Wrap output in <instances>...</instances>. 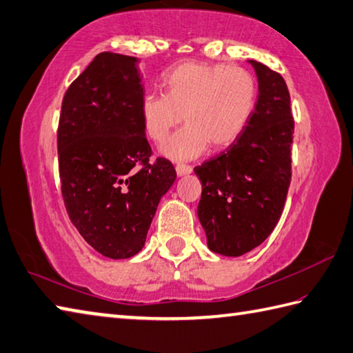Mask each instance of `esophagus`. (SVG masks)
Wrapping results in <instances>:
<instances>
[{
    "label": "esophagus",
    "mask_w": 353,
    "mask_h": 353,
    "mask_svg": "<svg viewBox=\"0 0 353 353\" xmlns=\"http://www.w3.org/2000/svg\"><path fill=\"white\" fill-rule=\"evenodd\" d=\"M176 172H177V176H179V177H182V176H188V174H191V172H192V168L190 167V165L177 163V165H176Z\"/></svg>",
    "instance_id": "1"
}]
</instances>
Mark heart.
Instances as JSON below:
<instances>
[{"instance_id":"b5f03b06","label":"heart","mask_w":353,"mask_h":353,"mask_svg":"<svg viewBox=\"0 0 353 353\" xmlns=\"http://www.w3.org/2000/svg\"><path fill=\"white\" fill-rule=\"evenodd\" d=\"M162 93H145L139 114L145 136L163 143L183 116L188 122L163 145L171 161H191L212 143H236L250 125L259 98L255 76L243 67L182 62L163 74Z\"/></svg>"}]
</instances>
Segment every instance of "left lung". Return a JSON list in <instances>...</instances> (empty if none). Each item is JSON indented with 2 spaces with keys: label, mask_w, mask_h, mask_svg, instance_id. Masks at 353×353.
Listing matches in <instances>:
<instances>
[{
  "label": "left lung",
  "mask_w": 353,
  "mask_h": 353,
  "mask_svg": "<svg viewBox=\"0 0 353 353\" xmlns=\"http://www.w3.org/2000/svg\"><path fill=\"white\" fill-rule=\"evenodd\" d=\"M248 62L259 81L250 125L226 151L194 168L202 183L197 216L206 243L226 257L263 243L279 223L291 185L294 117L288 85L261 62Z\"/></svg>",
  "instance_id": "obj_1"
}]
</instances>
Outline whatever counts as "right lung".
<instances>
[{"mask_svg":"<svg viewBox=\"0 0 353 353\" xmlns=\"http://www.w3.org/2000/svg\"><path fill=\"white\" fill-rule=\"evenodd\" d=\"M139 59L96 54L62 101L59 177L72 223L108 259L139 252L161 199L176 181L167 159L150 163L142 130Z\"/></svg>","mask_w":353,"mask_h":353,"instance_id":"right-lung-1","label":"right lung"}]
</instances>
